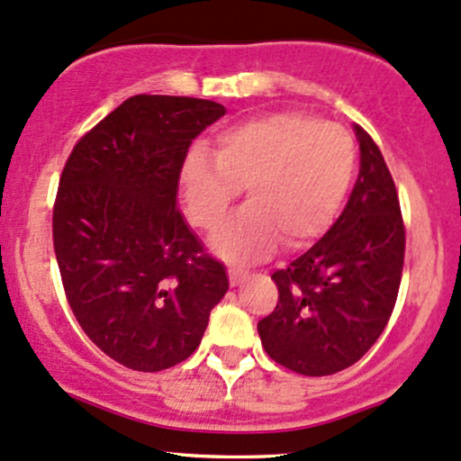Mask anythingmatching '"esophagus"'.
Segmentation results:
<instances>
[{
  "instance_id": "1",
  "label": "esophagus",
  "mask_w": 461,
  "mask_h": 461,
  "mask_svg": "<svg viewBox=\"0 0 461 461\" xmlns=\"http://www.w3.org/2000/svg\"><path fill=\"white\" fill-rule=\"evenodd\" d=\"M227 276H230V284L231 285H240L242 281L247 279L249 276V273L245 268H238V266H230V268H227Z\"/></svg>"
}]
</instances>
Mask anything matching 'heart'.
Instances as JSON below:
<instances>
[{"mask_svg":"<svg viewBox=\"0 0 461 461\" xmlns=\"http://www.w3.org/2000/svg\"><path fill=\"white\" fill-rule=\"evenodd\" d=\"M357 146L341 126L279 111L219 132L214 154L197 146L182 167L188 216L214 231L247 186L249 206L214 236L230 259L270 255L281 240L298 251L330 230L350 193Z\"/></svg>","mask_w":461,"mask_h":461,"instance_id":"heart-1","label":"heart"}]
</instances>
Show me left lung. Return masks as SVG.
I'll list each match as a JSON object with an SVG mask.
<instances>
[{"mask_svg": "<svg viewBox=\"0 0 461 461\" xmlns=\"http://www.w3.org/2000/svg\"><path fill=\"white\" fill-rule=\"evenodd\" d=\"M354 131L360 169L346 210L307 253L273 273L279 301L258 321L266 354L303 375L357 363L384 330L402 284L406 227L395 182L369 132Z\"/></svg>", "mask_w": 461, "mask_h": 461, "instance_id": "1", "label": "left lung"}]
</instances>
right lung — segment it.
<instances>
[{
  "label": "right lung",
  "instance_id": "add662e5",
  "mask_svg": "<svg viewBox=\"0 0 461 461\" xmlns=\"http://www.w3.org/2000/svg\"><path fill=\"white\" fill-rule=\"evenodd\" d=\"M225 115L191 96L137 94L72 148L53 203V249L94 346L135 371L197 350L230 281L176 208L188 148Z\"/></svg>",
  "mask_w": 461,
  "mask_h": 461
}]
</instances>
